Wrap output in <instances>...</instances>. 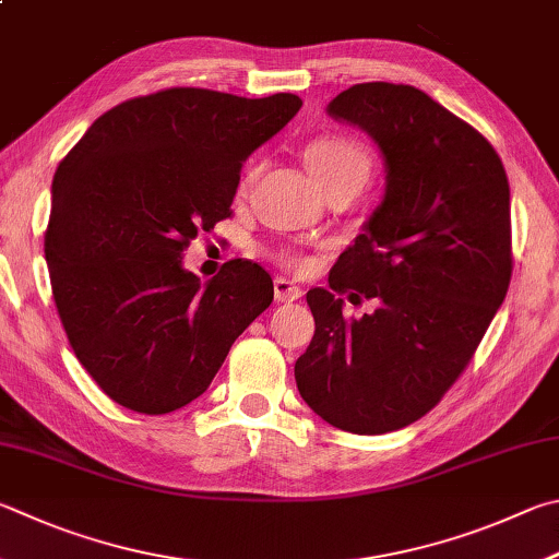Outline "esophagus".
<instances>
[{"instance_id":"esophagus-1","label":"esophagus","mask_w":559,"mask_h":559,"mask_svg":"<svg viewBox=\"0 0 559 559\" xmlns=\"http://www.w3.org/2000/svg\"><path fill=\"white\" fill-rule=\"evenodd\" d=\"M273 293H276V300L278 302H293L302 298V290L296 283L288 281V278H276L273 281Z\"/></svg>"}]
</instances>
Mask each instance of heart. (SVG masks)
Returning <instances> with one entry per match:
<instances>
[{
    "mask_svg": "<svg viewBox=\"0 0 559 559\" xmlns=\"http://www.w3.org/2000/svg\"><path fill=\"white\" fill-rule=\"evenodd\" d=\"M306 164L312 170V176L318 178L324 190H332L337 186H357L361 188L369 178L371 170V158L367 148L352 139H340V136H324L314 139L312 144L306 148ZM253 178V170L245 176L247 188ZM281 263L293 269H308L310 259L298 257V253H281Z\"/></svg>",
    "mask_w": 559,
    "mask_h": 559,
    "instance_id": "b5f03b06",
    "label": "heart"
}]
</instances>
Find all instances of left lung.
<instances>
[{"instance_id": "8db88e82", "label": "left lung", "mask_w": 559, "mask_h": 559, "mask_svg": "<svg viewBox=\"0 0 559 559\" xmlns=\"http://www.w3.org/2000/svg\"><path fill=\"white\" fill-rule=\"evenodd\" d=\"M328 115L377 141L385 192L332 266L330 288L308 290L314 334L296 383L334 428L383 435L440 403L501 308L511 190L489 141L418 87L352 85ZM344 292L380 306L347 321Z\"/></svg>"}]
</instances>
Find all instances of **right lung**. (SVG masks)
I'll return each instance as SVG.
<instances>
[{
	"instance_id": "1",
	"label": "right lung",
	"mask_w": 559,
	"mask_h": 559,
	"mask_svg": "<svg viewBox=\"0 0 559 559\" xmlns=\"http://www.w3.org/2000/svg\"><path fill=\"white\" fill-rule=\"evenodd\" d=\"M302 107L170 87L93 121L50 188L46 263L70 347L111 401L164 415L207 391L229 347L271 306L259 263L202 286L182 251L231 215L241 164Z\"/></svg>"
}]
</instances>
